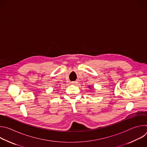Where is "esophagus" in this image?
<instances>
[{
	"label": "esophagus",
	"mask_w": 147,
	"mask_h": 147,
	"mask_svg": "<svg viewBox=\"0 0 147 147\" xmlns=\"http://www.w3.org/2000/svg\"><path fill=\"white\" fill-rule=\"evenodd\" d=\"M71 83L72 84H76V83H77V81H72Z\"/></svg>",
	"instance_id": "34e87169"
}]
</instances>
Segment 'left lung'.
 Wrapping results in <instances>:
<instances>
[{"mask_svg":"<svg viewBox=\"0 0 147 147\" xmlns=\"http://www.w3.org/2000/svg\"><path fill=\"white\" fill-rule=\"evenodd\" d=\"M88 88H90V87H88Z\"/></svg>","mask_w":147,"mask_h":147,"instance_id":"1","label":"left lung"}]
</instances>
